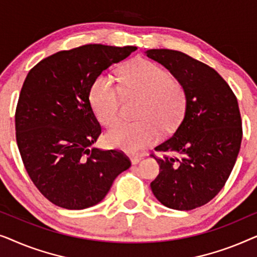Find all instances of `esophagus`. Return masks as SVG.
<instances>
[{
	"label": "esophagus",
	"mask_w": 257,
	"mask_h": 257,
	"mask_svg": "<svg viewBox=\"0 0 257 257\" xmlns=\"http://www.w3.org/2000/svg\"><path fill=\"white\" fill-rule=\"evenodd\" d=\"M142 159H143L142 157H132V158H131V163H132L133 165H137V164H139L140 161H142Z\"/></svg>",
	"instance_id": "1"
}]
</instances>
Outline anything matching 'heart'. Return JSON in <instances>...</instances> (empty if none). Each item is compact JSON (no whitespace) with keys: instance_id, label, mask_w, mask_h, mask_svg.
I'll use <instances>...</instances> for the list:
<instances>
[{"instance_id":"obj_1","label":"heart","mask_w":257,"mask_h":257,"mask_svg":"<svg viewBox=\"0 0 257 257\" xmlns=\"http://www.w3.org/2000/svg\"><path fill=\"white\" fill-rule=\"evenodd\" d=\"M121 87L126 97H143L133 122H119L108 130V146L127 153H138L152 145L163 133L180 125L187 107L184 86L157 63L137 59L121 70ZM90 103L98 120L111 126L119 120L122 104L121 89L107 75H99L90 89Z\"/></svg>"}]
</instances>
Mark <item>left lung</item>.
Returning <instances> with one entry per match:
<instances>
[{"mask_svg": "<svg viewBox=\"0 0 257 257\" xmlns=\"http://www.w3.org/2000/svg\"><path fill=\"white\" fill-rule=\"evenodd\" d=\"M146 56L170 70L187 96L180 125L154 149L166 154L161 158L151 154L160 167L151 189L168 208H198L222 189L240 152L242 121L237 99L215 70L184 52L151 49Z\"/></svg>", "mask_w": 257, "mask_h": 257, "instance_id": "obj_1", "label": "left lung"}]
</instances>
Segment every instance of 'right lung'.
Returning <instances> with one entry per match:
<instances>
[{
  "instance_id": "add662e5",
  "label": "right lung",
  "mask_w": 257,
  "mask_h": 257,
  "mask_svg": "<svg viewBox=\"0 0 257 257\" xmlns=\"http://www.w3.org/2000/svg\"><path fill=\"white\" fill-rule=\"evenodd\" d=\"M136 50L86 44L56 52L28 73L16 107V142L31 181L54 205H97L131 166L121 151L92 147L101 127L89 96L104 70Z\"/></svg>"
}]
</instances>
